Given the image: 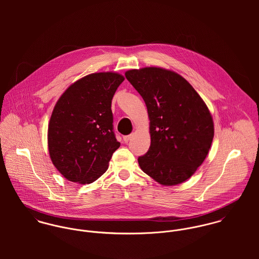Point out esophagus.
I'll return each mask as SVG.
<instances>
[{"instance_id":"34e87169","label":"esophagus","mask_w":259,"mask_h":259,"mask_svg":"<svg viewBox=\"0 0 259 259\" xmlns=\"http://www.w3.org/2000/svg\"><path fill=\"white\" fill-rule=\"evenodd\" d=\"M132 137H133L132 135H128V136H124V137H123V142H124V143H128Z\"/></svg>"}]
</instances>
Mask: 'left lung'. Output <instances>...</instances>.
Returning <instances> with one entry per match:
<instances>
[{"label": "left lung", "instance_id": "8db88e82", "mask_svg": "<svg viewBox=\"0 0 259 259\" xmlns=\"http://www.w3.org/2000/svg\"><path fill=\"white\" fill-rule=\"evenodd\" d=\"M125 77L143 97L150 120V147L138 159L141 168L160 185L184 183L201 165L213 140L205 103L171 71L150 67L130 70Z\"/></svg>", "mask_w": 259, "mask_h": 259}]
</instances>
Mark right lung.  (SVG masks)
Returning a JSON list of instances; mask_svg holds the SVG:
<instances>
[{
    "instance_id": "right-lung-1",
    "label": "right lung",
    "mask_w": 259,
    "mask_h": 259,
    "mask_svg": "<svg viewBox=\"0 0 259 259\" xmlns=\"http://www.w3.org/2000/svg\"><path fill=\"white\" fill-rule=\"evenodd\" d=\"M124 80L116 73H96L70 85L57 102L48 130L56 168L70 182L91 184L109 167L119 148L113 133L111 100Z\"/></svg>"
}]
</instances>
